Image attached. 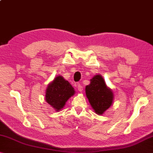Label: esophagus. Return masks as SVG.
Here are the masks:
<instances>
[{
	"label": "esophagus",
	"instance_id": "34e87169",
	"mask_svg": "<svg viewBox=\"0 0 153 153\" xmlns=\"http://www.w3.org/2000/svg\"><path fill=\"white\" fill-rule=\"evenodd\" d=\"M76 87H77V89H78V90H79V91H83V87H82V85L80 83H77V85H76Z\"/></svg>",
	"mask_w": 153,
	"mask_h": 153
}]
</instances>
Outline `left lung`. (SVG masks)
<instances>
[{"label": "left lung", "instance_id": "8db88e82", "mask_svg": "<svg viewBox=\"0 0 153 153\" xmlns=\"http://www.w3.org/2000/svg\"><path fill=\"white\" fill-rule=\"evenodd\" d=\"M85 94L96 114L102 115L111 106L114 94L100 74H96L85 87Z\"/></svg>", "mask_w": 153, "mask_h": 153}]
</instances>
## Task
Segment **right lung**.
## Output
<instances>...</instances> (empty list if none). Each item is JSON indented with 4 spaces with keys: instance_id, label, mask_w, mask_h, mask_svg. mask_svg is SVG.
Segmentation results:
<instances>
[{
    "instance_id": "1",
    "label": "right lung",
    "mask_w": 153,
    "mask_h": 153,
    "mask_svg": "<svg viewBox=\"0 0 153 153\" xmlns=\"http://www.w3.org/2000/svg\"><path fill=\"white\" fill-rule=\"evenodd\" d=\"M74 94L75 90L71 84L62 76L59 75L47 86L45 100L55 111H59L63 109L65 102Z\"/></svg>"
}]
</instances>
